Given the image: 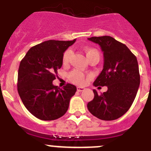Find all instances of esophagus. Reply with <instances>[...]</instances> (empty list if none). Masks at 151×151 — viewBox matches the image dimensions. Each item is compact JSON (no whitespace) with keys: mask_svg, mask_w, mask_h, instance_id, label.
<instances>
[{"mask_svg":"<svg viewBox=\"0 0 151 151\" xmlns=\"http://www.w3.org/2000/svg\"><path fill=\"white\" fill-rule=\"evenodd\" d=\"M85 89H86V88H83V87H77V91H79V92L83 91H84Z\"/></svg>","mask_w":151,"mask_h":151,"instance_id":"1","label":"esophagus"}]
</instances>
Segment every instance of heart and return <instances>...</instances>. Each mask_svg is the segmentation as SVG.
<instances>
[{
	"label": "heart",
	"instance_id": "1",
	"mask_svg": "<svg viewBox=\"0 0 151 151\" xmlns=\"http://www.w3.org/2000/svg\"><path fill=\"white\" fill-rule=\"evenodd\" d=\"M84 52L88 60L91 58H93V57H99V53L96 49L86 47L84 49ZM71 55H72V52H71V49H67L64 52L63 56V64L68 63ZM69 79L72 83L77 85H83L86 82V76L83 72H81L79 70H74V71H71L69 74Z\"/></svg>",
	"mask_w": 151,
	"mask_h": 151
}]
</instances>
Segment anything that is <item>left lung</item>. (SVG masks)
I'll use <instances>...</instances> for the list:
<instances>
[{"mask_svg":"<svg viewBox=\"0 0 151 151\" xmlns=\"http://www.w3.org/2000/svg\"><path fill=\"white\" fill-rule=\"evenodd\" d=\"M90 41L99 45L104 56L103 69L93 82L94 86H107L108 91L88 103L91 114L102 120H114L131 108L140 83L135 55L123 43L110 36L92 37Z\"/></svg>","mask_w":151,"mask_h":151,"instance_id":"left-lung-1","label":"left lung"}]
</instances>
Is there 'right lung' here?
<instances>
[{
	"label": "right lung",
	"instance_id": "obj_1",
	"mask_svg": "<svg viewBox=\"0 0 151 151\" xmlns=\"http://www.w3.org/2000/svg\"><path fill=\"white\" fill-rule=\"evenodd\" d=\"M75 41L43 42L31 48L20 61L17 91L23 105L35 117L55 120L68 111L77 88L68 83L60 88L52 82L63 65V53Z\"/></svg>",
	"mask_w": 151,
	"mask_h": 151
}]
</instances>
